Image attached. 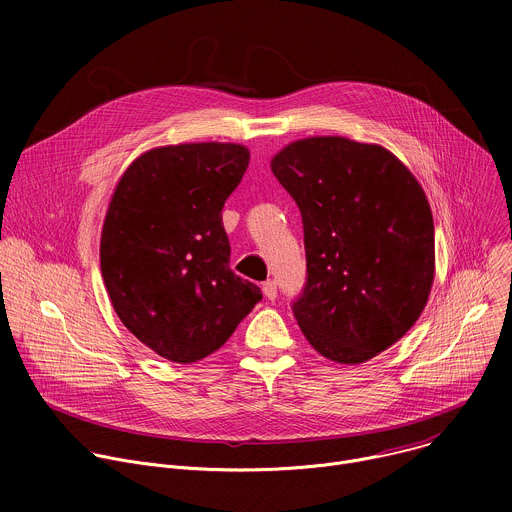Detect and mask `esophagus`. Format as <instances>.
I'll use <instances>...</instances> for the list:
<instances>
[{"label":"esophagus","instance_id":"obj_1","mask_svg":"<svg viewBox=\"0 0 512 512\" xmlns=\"http://www.w3.org/2000/svg\"><path fill=\"white\" fill-rule=\"evenodd\" d=\"M261 289H263V296H265L267 300H271V302H273V300L277 298V283H275V281H271V279H269V281H265Z\"/></svg>","mask_w":512,"mask_h":512}]
</instances>
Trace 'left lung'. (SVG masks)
Instances as JSON below:
<instances>
[{
	"mask_svg": "<svg viewBox=\"0 0 512 512\" xmlns=\"http://www.w3.org/2000/svg\"><path fill=\"white\" fill-rule=\"evenodd\" d=\"M304 223L306 283L291 304L308 342L358 364L421 316L435 269L433 218L415 176L385 148L308 137L273 160Z\"/></svg>",
	"mask_w": 512,
	"mask_h": 512,
	"instance_id": "8db88e82",
	"label": "left lung"
}]
</instances>
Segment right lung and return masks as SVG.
I'll return each instance as SVG.
<instances>
[{
    "mask_svg": "<svg viewBox=\"0 0 512 512\" xmlns=\"http://www.w3.org/2000/svg\"><path fill=\"white\" fill-rule=\"evenodd\" d=\"M249 166L239 143H180L141 154L103 223L101 273L125 328L188 364L221 348L261 302L231 267L223 206Z\"/></svg>",
    "mask_w": 512,
    "mask_h": 512,
    "instance_id": "1",
    "label": "right lung"
}]
</instances>
